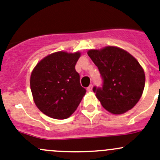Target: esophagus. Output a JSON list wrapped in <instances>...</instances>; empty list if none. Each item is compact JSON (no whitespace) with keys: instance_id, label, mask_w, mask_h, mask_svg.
I'll use <instances>...</instances> for the list:
<instances>
[{"instance_id":"34e87169","label":"esophagus","mask_w":160,"mask_h":160,"mask_svg":"<svg viewBox=\"0 0 160 160\" xmlns=\"http://www.w3.org/2000/svg\"><path fill=\"white\" fill-rule=\"evenodd\" d=\"M92 87H93V86H92V84H90L88 86V88H87V90L88 91V92H91V91L92 90Z\"/></svg>"}]
</instances>
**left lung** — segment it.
<instances>
[{"mask_svg":"<svg viewBox=\"0 0 160 160\" xmlns=\"http://www.w3.org/2000/svg\"><path fill=\"white\" fill-rule=\"evenodd\" d=\"M98 67L102 87L93 92L102 107L114 114L131 110L141 98L145 84L142 67L128 52L114 46L88 52Z\"/></svg>","mask_w":160,"mask_h":160,"instance_id":"obj_1","label":"left lung"}]
</instances>
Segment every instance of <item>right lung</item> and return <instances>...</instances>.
<instances>
[{"instance_id":"right-lung-1","label":"right lung","mask_w":160,"mask_h":160,"mask_svg":"<svg viewBox=\"0 0 160 160\" xmlns=\"http://www.w3.org/2000/svg\"><path fill=\"white\" fill-rule=\"evenodd\" d=\"M80 53L57 52L43 58L31 76V90L35 105L43 114L65 119L75 112L86 89L80 85L75 65Z\"/></svg>"}]
</instances>
